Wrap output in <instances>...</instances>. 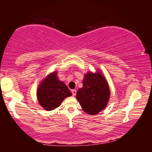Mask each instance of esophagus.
I'll return each mask as SVG.
<instances>
[{"mask_svg":"<svg viewBox=\"0 0 152 152\" xmlns=\"http://www.w3.org/2000/svg\"><path fill=\"white\" fill-rule=\"evenodd\" d=\"M72 95H73L74 96H75L76 94V90H72Z\"/></svg>","mask_w":152,"mask_h":152,"instance_id":"obj_1","label":"esophagus"}]
</instances>
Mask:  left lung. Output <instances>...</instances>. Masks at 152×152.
I'll return each instance as SVG.
<instances>
[{"label":"left lung","instance_id":"8db88e82","mask_svg":"<svg viewBox=\"0 0 152 152\" xmlns=\"http://www.w3.org/2000/svg\"><path fill=\"white\" fill-rule=\"evenodd\" d=\"M83 86L76 92V99L84 112L96 115L107 106L110 99V89L107 79L99 69L96 72L84 74Z\"/></svg>","mask_w":152,"mask_h":152}]
</instances>
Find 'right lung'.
<instances>
[{
    "mask_svg": "<svg viewBox=\"0 0 152 152\" xmlns=\"http://www.w3.org/2000/svg\"><path fill=\"white\" fill-rule=\"evenodd\" d=\"M57 71L53 72L41 82L37 89L39 104L46 110H52L60 106L72 93L64 82L58 79Z\"/></svg>",
    "mask_w": 152,
    "mask_h": 152,
    "instance_id": "1",
    "label": "right lung"
}]
</instances>
